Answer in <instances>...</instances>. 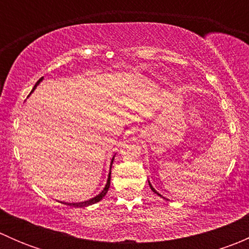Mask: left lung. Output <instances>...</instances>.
I'll return each mask as SVG.
<instances>
[{
	"mask_svg": "<svg viewBox=\"0 0 249 249\" xmlns=\"http://www.w3.org/2000/svg\"><path fill=\"white\" fill-rule=\"evenodd\" d=\"M148 183H149V187H150V189H152V190H153V192H154V193H155V194H158V195H159V196H161V195H160V194H159V193H158V192H157V190H155V189H154V188H153V187H152V184H150V182H149V180H148ZM161 197H162V196H161ZM164 199H165V197H164Z\"/></svg>",
	"mask_w": 249,
	"mask_h": 249,
	"instance_id": "8db88e82",
	"label": "left lung"
}]
</instances>
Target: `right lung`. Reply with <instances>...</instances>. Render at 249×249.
<instances>
[{
    "mask_svg": "<svg viewBox=\"0 0 249 249\" xmlns=\"http://www.w3.org/2000/svg\"><path fill=\"white\" fill-rule=\"evenodd\" d=\"M42 79H43V78H41V79H39L38 82L36 83V85H35V87H34V89H32V91H34V90L36 89V87H37V85L39 84V82H41ZM32 91H31V92H32ZM113 160H114V157H113L112 162H110V166H112V164H113ZM109 184H110V172H109V175H108V179H107V183H106V185H105L104 190H102V192L100 193L99 195H96V196L92 197V199L88 200V201H83V202H72V203H70V202H62V203H65V205L72 206V207H87V206L92 205V203H96V202L101 201L102 197H104L105 195L107 194V192H108V189H109Z\"/></svg>",
    "mask_w": 249,
    "mask_h": 249,
    "instance_id": "right-lung-1",
    "label": "right lung"
}]
</instances>
